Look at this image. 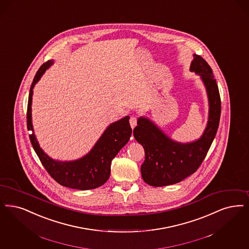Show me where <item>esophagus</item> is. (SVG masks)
<instances>
[{
  "label": "esophagus",
  "mask_w": 249,
  "mask_h": 249,
  "mask_svg": "<svg viewBox=\"0 0 249 249\" xmlns=\"http://www.w3.org/2000/svg\"><path fill=\"white\" fill-rule=\"evenodd\" d=\"M129 124H130V127L133 129L135 126H136V124H137V119H136V117H130V119H129Z\"/></svg>",
  "instance_id": "esophagus-1"
}]
</instances>
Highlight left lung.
<instances>
[{
	"mask_svg": "<svg viewBox=\"0 0 249 249\" xmlns=\"http://www.w3.org/2000/svg\"><path fill=\"white\" fill-rule=\"evenodd\" d=\"M190 71L200 76L209 100L208 122L200 138L189 142H177L143 116L140 117L133 129L134 138L145 152L141 167L142 177L151 186L175 184L195 173L205 160L219 128L221 105L211 68L200 55L194 54Z\"/></svg>",
	"mask_w": 249,
	"mask_h": 249,
	"instance_id": "obj_1",
	"label": "left lung"
}]
</instances>
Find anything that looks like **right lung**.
Returning <instances> with one entry per match:
<instances>
[{
	"label": "right lung",
	"instance_id": "add662e5",
	"mask_svg": "<svg viewBox=\"0 0 249 249\" xmlns=\"http://www.w3.org/2000/svg\"><path fill=\"white\" fill-rule=\"evenodd\" d=\"M53 64V60H49L44 63L37 71L30 86L27 125L28 129L32 131L30 134L31 144L51 177L62 186L82 191L95 189L102 186L109 179L112 160L129 142L132 131L129 126V117L126 116L123 119L111 123L105 129L93 147L89 150V153L79 160L70 161L53 160L40 148L39 142L34 133L31 116L33 89L45 71Z\"/></svg>",
	"mask_w": 249,
	"mask_h": 249
}]
</instances>
